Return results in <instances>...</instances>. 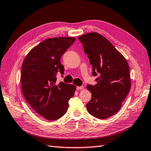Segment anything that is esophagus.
I'll return each instance as SVG.
<instances>
[{
  "mask_svg": "<svg viewBox=\"0 0 151 151\" xmlns=\"http://www.w3.org/2000/svg\"><path fill=\"white\" fill-rule=\"evenodd\" d=\"M77 90H82L84 89V86H77Z\"/></svg>",
  "mask_w": 151,
  "mask_h": 151,
  "instance_id": "obj_1",
  "label": "esophagus"
}]
</instances>
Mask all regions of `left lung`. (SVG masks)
<instances>
[{"label":"left lung","mask_w":151,"mask_h":151,"mask_svg":"<svg viewBox=\"0 0 151 151\" xmlns=\"http://www.w3.org/2000/svg\"><path fill=\"white\" fill-rule=\"evenodd\" d=\"M84 52L93 66V75H98L97 84H88L92 94L86 104L88 112L99 119H106L116 114L131 87L129 66L125 58L106 38L98 33L79 36Z\"/></svg>","instance_id":"left-lung-1"}]
</instances>
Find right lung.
<instances>
[{"instance_id": "add662e5", "label": "right lung", "mask_w": 151, "mask_h": 151, "mask_svg": "<svg viewBox=\"0 0 151 151\" xmlns=\"http://www.w3.org/2000/svg\"><path fill=\"white\" fill-rule=\"evenodd\" d=\"M75 40L74 37L45 40L30 50L22 63V94L31 108L46 120H55L64 115L68 101L74 96L76 86L57 83L56 75L63 73L60 58Z\"/></svg>"}]
</instances>
